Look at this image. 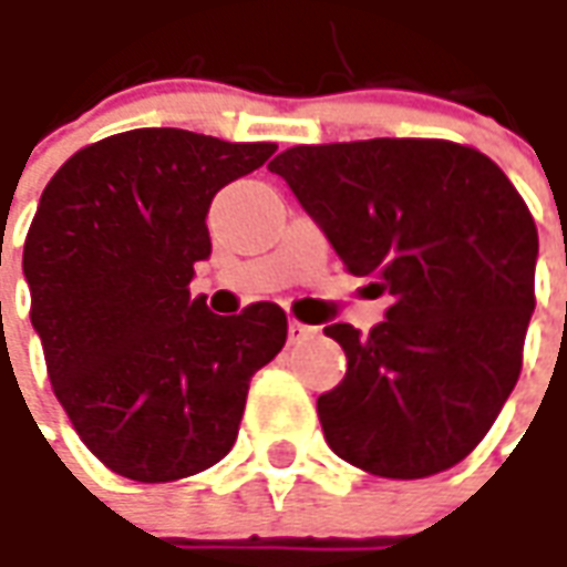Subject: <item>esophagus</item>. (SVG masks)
<instances>
[{"instance_id":"obj_1","label":"esophagus","mask_w":567,"mask_h":567,"mask_svg":"<svg viewBox=\"0 0 567 567\" xmlns=\"http://www.w3.org/2000/svg\"><path fill=\"white\" fill-rule=\"evenodd\" d=\"M287 332H290V341L292 344H299V341L311 339L317 332V327H308V323H299V320H290V327H287Z\"/></svg>"}]
</instances>
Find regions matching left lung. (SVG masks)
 <instances>
[{"label": "left lung", "instance_id": "left-lung-1", "mask_svg": "<svg viewBox=\"0 0 567 567\" xmlns=\"http://www.w3.org/2000/svg\"><path fill=\"white\" fill-rule=\"evenodd\" d=\"M268 171L344 268L393 296L369 336L323 329L348 357L339 388L317 400L329 449L388 480L455 467L519 379L537 262L519 192L483 152L449 140L292 146Z\"/></svg>", "mask_w": 567, "mask_h": 567}]
</instances>
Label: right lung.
<instances>
[{
    "label": "right lung",
    "mask_w": 567,
    "mask_h": 567,
    "mask_svg": "<svg viewBox=\"0 0 567 567\" xmlns=\"http://www.w3.org/2000/svg\"><path fill=\"white\" fill-rule=\"evenodd\" d=\"M275 148L140 127L75 152L42 192L30 320L72 427L118 476L171 483L223 461L250 379L287 341L275 302L219 317L188 296L213 195Z\"/></svg>",
    "instance_id": "right-lung-1"
}]
</instances>
